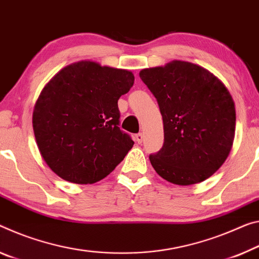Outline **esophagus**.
<instances>
[{
  "mask_svg": "<svg viewBox=\"0 0 259 259\" xmlns=\"http://www.w3.org/2000/svg\"><path fill=\"white\" fill-rule=\"evenodd\" d=\"M135 139H136V142L138 143V144H141V143L143 142V134H137L136 136H135Z\"/></svg>",
  "mask_w": 259,
  "mask_h": 259,
  "instance_id": "esophagus-1",
  "label": "esophagus"
}]
</instances>
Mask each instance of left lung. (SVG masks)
<instances>
[{
    "mask_svg": "<svg viewBox=\"0 0 259 259\" xmlns=\"http://www.w3.org/2000/svg\"><path fill=\"white\" fill-rule=\"evenodd\" d=\"M139 77L162 115L163 145L149 157L155 171L179 186L210 178L233 145L236 114L231 93L212 72L186 61L143 69Z\"/></svg>",
    "mask_w": 259,
    "mask_h": 259,
    "instance_id": "8db88e82",
    "label": "left lung"
}]
</instances>
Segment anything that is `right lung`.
<instances>
[{
    "mask_svg": "<svg viewBox=\"0 0 259 259\" xmlns=\"http://www.w3.org/2000/svg\"><path fill=\"white\" fill-rule=\"evenodd\" d=\"M134 73L79 61L63 68L41 91L33 131L41 157L65 181L92 184L112 173L134 146L118 128L117 100Z\"/></svg>",
    "mask_w": 259,
    "mask_h": 259,
    "instance_id": "right-lung-1",
    "label": "right lung"
}]
</instances>
